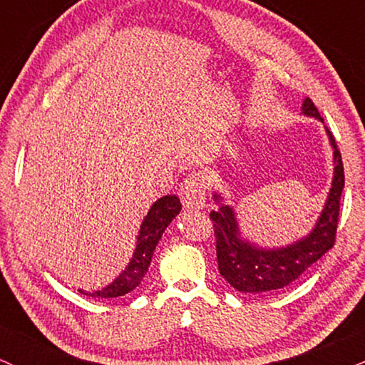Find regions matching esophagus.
Wrapping results in <instances>:
<instances>
[{"instance_id": "obj_1", "label": "esophagus", "mask_w": 365, "mask_h": 365, "mask_svg": "<svg viewBox=\"0 0 365 365\" xmlns=\"http://www.w3.org/2000/svg\"><path fill=\"white\" fill-rule=\"evenodd\" d=\"M179 196L184 208L190 210H200L205 207V190H203V181H201L200 175L191 174L184 179V182L179 187Z\"/></svg>"}]
</instances>
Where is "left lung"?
I'll use <instances>...</instances> for the list:
<instances>
[{
  "mask_svg": "<svg viewBox=\"0 0 365 365\" xmlns=\"http://www.w3.org/2000/svg\"><path fill=\"white\" fill-rule=\"evenodd\" d=\"M302 114L311 115L323 123V118L309 97L304 98ZM327 133L333 148V162H335L333 181L323 212L306 237L299 239L289 246L272 247V250L256 246L255 242H250L242 237L234 210L229 205L222 203V196L218 192L213 195V198L220 205V208L210 213L217 239L218 272L239 292L267 294L285 289L287 285L297 280L311 264H314L321 256L327 255L335 244L345 174L341 153L336 148L335 138L328 130Z\"/></svg>",
  "mask_w": 365,
  "mask_h": 365,
  "instance_id": "left-lung-1",
  "label": "left lung"
}]
</instances>
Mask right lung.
I'll list each match as a JSON object with an SVG mask.
<instances>
[{
	"label": "right lung",
	"instance_id": "right-lung-1",
	"mask_svg": "<svg viewBox=\"0 0 365 365\" xmlns=\"http://www.w3.org/2000/svg\"><path fill=\"white\" fill-rule=\"evenodd\" d=\"M181 208V201L175 195H167L157 200L150 207L147 217L141 222L135 252H133L128 267L104 289L93 290V292L80 289V292L96 299H113L121 297V295H126L131 290H135L141 284L143 277L147 275L150 263H152L153 251H155L162 234L173 222V218L179 215Z\"/></svg>",
	"mask_w": 365,
	"mask_h": 365
}]
</instances>
